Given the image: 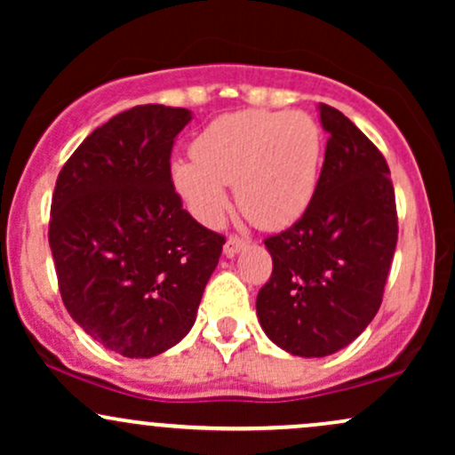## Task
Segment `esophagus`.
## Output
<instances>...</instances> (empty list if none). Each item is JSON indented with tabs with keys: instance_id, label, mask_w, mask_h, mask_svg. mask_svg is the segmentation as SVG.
<instances>
[{
	"instance_id": "esophagus-1",
	"label": "esophagus",
	"mask_w": 455,
	"mask_h": 455,
	"mask_svg": "<svg viewBox=\"0 0 455 455\" xmlns=\"http://www.w3.org/2000/svg\"><path fill=\"white\" fill-rule=\"evenodd\" d=\"M243 248H248V239L239 237V235H231V237L227 239V243H224V254H227V257H235V254Z\"/></svg>"
}]
</instances>
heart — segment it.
Listing matches in <instances>:
<instances>
[{
  "mask_svg": "<svg viewBox=\"0 0 455 455\" xmlns=\"http://www.w3.org/2000/svg\"><path fill=\"white\" fill-rule=\"evenodd\" d=\"M175 160L173 184L201 222L218 224L235 186L239 210L260 228L295 222L315 196L323 156L321 126L307 113L239 111L212 122Z\"/></svg>",
  "mask_w": 455,
  "mask_h": 455,
  "instance_id": "1",
  "label": "heart"
}]
</instances>
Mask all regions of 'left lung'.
<instances>
[{
    "mask_svg": "<svg viewBox=\"0 0 455 455\" xmlns=\"http://www.w3.org/2000/svg\"><path fill=\"white\" fill-rule=\"evenodd\" d=\"M318 111L329 139L315 196L265 239L274 269L257 297L269 340L299 357L340 351L370 325L398 243L387 160L338 108Z\"/></svg>",
    "mask_w": 455,
    "mask_h": 455,
    "instance_id": "1",
    "label": "left lung"
}]
</instances>
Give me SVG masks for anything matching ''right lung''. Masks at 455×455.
<instances>
[{"label": "right lung", "mask_w": 455, "mask_h": 455, "mask_svg": "<svg viewBox=\"0 0 455 455\" xmlns=\"http://www.w3.org/2000/svg\"><path fill=\"white\" fill-rule=\"evenodd\" d=\"M188 108L140 104L102 124L57 177L49 245L70 316L108 351L145 359L196 321L224 237L181 205L171 177Z\"/></svg>", "instance_id": "right-lung-1"}]
</instances>
